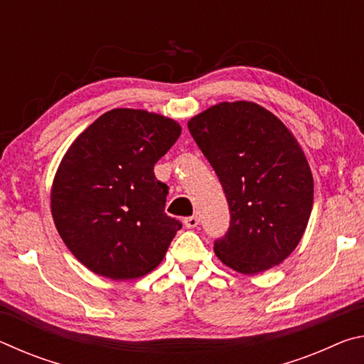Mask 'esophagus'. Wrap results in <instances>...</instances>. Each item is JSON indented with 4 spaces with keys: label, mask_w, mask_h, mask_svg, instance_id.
I'll list each match as a JSON object with an SVG mask.
<instances>
[{
    "label": "esophagus",
    "mask_w": 364,
    "mask_h": 364,
    "mask_svg": "<svg viewBox=\"0 0 364 364\" xmlns=\"http://www.w3.org/2000/svg\"><path fill=\"white\" fill-rule=\"evenodd\" d=\"M197 225H199V217H196V215L184 218V226H186L188 230H191V228H196Z\"/></svg>",
    "instance_id": "34e87169"
}]
</instances>
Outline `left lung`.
<instances>
[{
  "label": "left lung",
  "mask_w": 364,
  "mask_h": 364,
  "mask_svg": "<svg viewBox=\"0 0 364 364\" xmlns=\"http://www.w3.org/2000/svg\"><path fill=\"white\" fill-rule=\"evenodd\" d=\"M188 128L230 205V228L215 241V254L242 274L284 262L313 207L311 170L294 134L249 101L220 102L193 117Z\"/></svg>",
  "instance_id": "left-lung-1"
}]
</instances>
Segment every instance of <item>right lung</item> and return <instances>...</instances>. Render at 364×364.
<instances>
[{"instance_id":"add662e5","label":"right lung","mask_w":364,"mask_h":364,"mask_svg":"<svg viewBox=\"0 0 364 364\" xmlns=\"http://www.w3.org/2000/svg\"><path fill=\"white\" fill-rule=\"evenodd\" d=\"M180 134V123L164 115L112 109L65 152L51 213L59 236L90 271L136 279L164 260L181 223L165 213L168 186L154 165Z\"/></svg>"}]
</instances>
